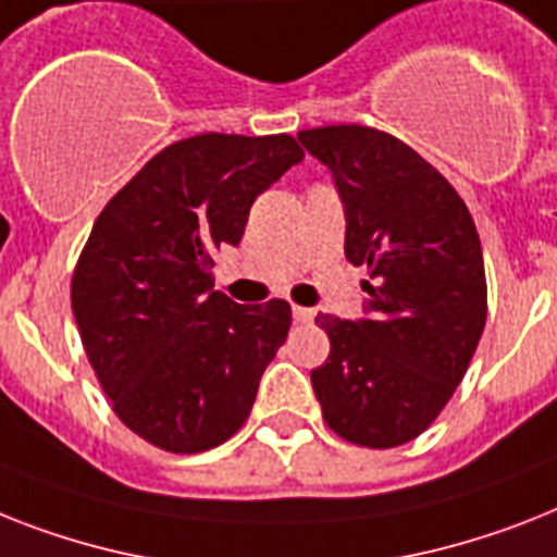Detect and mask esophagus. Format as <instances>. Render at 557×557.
<instances>
[{
	"instance_id": "34e87169",
	"label": "esophagus",
	"mask_w": 557,
	"mask_h": 557,
	"mask_svg": "<svg viewBox=\"0 0 557 557\" xmlns=\"http://www.w3.org/2000/svg\"><path fill=\"white\" fill-rule=\"evenodd\" d=\"M292 314L297 323H311L314 320V309H306V306H294Z\"/></svg>"
}]
</instances>
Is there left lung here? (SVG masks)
Instances as JSON below:
<instances>
[{
  "label": "left lung",
  "mask_w": 557,
  "mask_h": 557,
  "mask_svg": "<svg viewBox=\"0 0 557 557\" xmlns=\"http://www.w3.org/2000/svg\"><path fill=\"white\" fill-rule=\"evenodd\" d=\"M297 139L332 171L346 260L369 269L363 318L318 314L332 351L311 386L334 435L404 446L449 404L481 341V239L449 180L386 131L325 125Z\"/></svg>",
  "instance_id": "left-lung-1"
}]
</instances>
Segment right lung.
Wrapping results in <instances>:
<instances>
[{
  "label": "right lung",
  "mask_w": 557,
  "mask_h": 557,
  "mask_svg": "<svg viewBox=\"0 0 557 557\" xmlns=\"http://www.w3.org/2000/svg\"><path fill=\"white\" fill-rule=\"evenodd\" d=\"M302 160L288 134H197L162 148L108 200L71 280L88 363L116 418L174 455L214 449L246 423L292 306L214 292L251 202Z\"/></svg>",
  "instance_id": "1"
}]
</instances>
